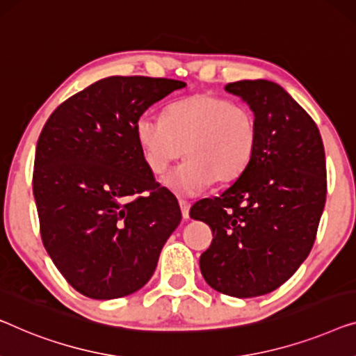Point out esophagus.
<instances>
[{
  "label": "esophagus",
  "instance_id": "1",
  "mask_svg": "<svg viewBox=\"0 0 356 356\" xmlns=\"http://www.w3.org/2000/svg\"><path fill=\"white\" fill-rule=\"evenodd\" d=\"M178 202H179V209H181V215H183V218H184V220H188V218H189V209H191V204L188 202V200H184V199H179Z\"/></svg>",
  "mask_w": 356,
  "mask_h": 356
}]
</instances>
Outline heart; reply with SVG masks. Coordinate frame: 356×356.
I'll return each mask as SVG.
<instances>
[{"label":"heart","mask_w":356,"mask_h":356,"mask_svg":"<svg viewBox=\"0 0 356 356\" xmlns=\"http://www.w3.org/2000/svg\"><path fill=\"white\" fill-rule=\"evenodd\" d=\"M144 161L162 173L183 154L186 161L165 178L179 194L193 195L207 184L229 183L249 167L259 146V123L244 104L209 92L172 104L165 118L144 114L136 122Z\"/></svg>","instance_id":"1"}]
</instances>
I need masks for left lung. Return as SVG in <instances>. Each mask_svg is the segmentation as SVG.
Masks as SVG:
<instances>
[{
  "label": "left lung",
  "instance_id": "1",
  "mask_svg": "<svg viewBox=\"0 0 356 356\" xmlns=\"http://www.w3.org/2000/svg\"><path fill=\"white\" fill-rule=\"evenodd\" d=\"M259 123V146L241 177L191 207L212 228L199 265L210 287L249 298L275 291L310 254L326 202V157L313 118L282 86L241 80L225 86Z\"/></svg>",
  "mask_w": 356,
  "mask_h": 356
}]
</instances>
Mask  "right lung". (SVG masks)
I'll list each match as a JSON object with an SVG mask.
<instances>
[{"label":"right lung","instance_id":"obj_1","mask_svg":"<svg viewBox=\"0 0 356 356\" xmlns=\"http://www.w3.org/2000/svg\"><path fill=\"white\" fill-rule=\"evenodd\" d=\"M184 86L107 76L63 102L41 131L33 170L41 239L60 275L86 297L140 291L181 221L177 197L144 161L135 128L149 107Z\"/></svg>","mask_w":356,"mask_h":356}]
</instances>
